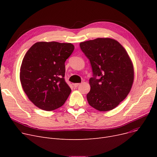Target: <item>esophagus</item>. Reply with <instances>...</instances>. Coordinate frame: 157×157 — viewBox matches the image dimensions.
Wrapping results in <instances>:
<instances>
[{
  "label": "esophagus",
  "instance_id": "obj_1",
  "mask_svg": "<svg viewBox=\"0 0 157 157\" xmlns=\"http://www.w3.org/2000/svg\"><path fill=\"white\" fill-rule=\"evenodd\" d=\"M79 85H80L79 83H73V84H72V85L74 86V87H77V86H78Z\"/></svg>",
  "mask_w": 157,
  "mask_h": 157
}]
</instances>
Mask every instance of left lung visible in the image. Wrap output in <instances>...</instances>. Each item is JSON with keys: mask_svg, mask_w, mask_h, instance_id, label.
Instances as JSON below:
<instances>
[{"mask_svg": "<svg viewBox=\"0 0 157 157\" xmlns=\"http://www.w3.org/2000/svg\"><path fill=\"white\" fill-rule=\"evenodd\" d=\"M79 46L93 72L86 95L88 104L100 111L115 108L126 98L134 81V67L127 52L110 38L87 40Z\"/></svg>", "mask_w": 157, "mask_h": 157, "instance_id": "left-lung-1", "label": "left lung"}]
</instances>
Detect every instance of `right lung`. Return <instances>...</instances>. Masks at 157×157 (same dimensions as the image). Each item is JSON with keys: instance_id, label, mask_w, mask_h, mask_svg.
I'll list each match as a JSON object with an SVG mask.
<instances>
[{"instance_id": "1", "label": "right lung", "mask_w": 157, "mask_h": 157, "mask_svg": "<svg viewBox=\"0 0 157 157\" xmlns=\"http://www.w3.org/2000/svg\"><path fill=\"white\" fill-rule=\"evenodd\" d=\"M74 46L71 43L38 42L25 55L20 68L22 88L39 108L52 111L63 105L71 92L65 81V62Z\"/></svg>"}]
</instances>
